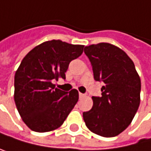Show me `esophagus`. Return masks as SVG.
Returning a JSON list of instances; mask_svg holds the SVG:
<instances>
[{"label": "esophagus", "instance_id": "34e87169", "mask_svg": "<svg viewBox=\"0 0 151 151\" xmlns=\"http://www.w3.org/2000/svg\"><path fill=\"white\" fill-rule=\"evenodd\" d=\"M85 96H86V95H85V94L79 93V97H80V98H82V97H85Z\"/></svg>", "mask_w": 151, "mask_h": 151}]
</instances>
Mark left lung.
Wrapping results in <instances>:
<instances>
[{
	"label": "left lung",
	"mask_w": 151,
	"mask_h": 151,
	"mask_svg": "<svg viewBox=\"0 0 151 151\" xmlns=\"http://www.w3.org/2000/svg\"><path fill=\"white\" fill-rule=\"evenodd\" d=\"M96 81L105 84L101 96L83 113L87 129L106 138L117 136L131 123L140 103L141 83L133 61L123 50L108 43L86 46Z\"/></svg>",
	"instance_id": "8db88e82"
}]
</instances>
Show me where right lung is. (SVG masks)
Listing matches in <instances>:
<instances>
[{
  "label": "right lung",
  "mask_w": 151,
  "mask_h": 151,
  "mask_svg": "<svg viewBox=\"0 0 151 151\" xmlns=\"http://www.w3.org/2000/svg\"><path fill=\"white\" fill-rule=\"evenodd\" d=\"M84 45L52 40L35 46L22 59L14 76V101L22 121L35 132L58 129L78 101V91L68 93L53 84L65 79L72 60Z\"/></svg>",
  "instance_id": "add662e5"
}]
</instances>
